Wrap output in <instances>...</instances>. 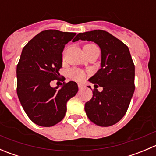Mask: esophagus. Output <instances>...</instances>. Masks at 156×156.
Here are the masks:
<instances>
[{"label": "esophagus", "instance_id": "1", "mask_svg": "<svg viewBox=\"0 0 156 156\" xmlns=\"http://www.w3.org/2000/svg\"><path fill=\"white\" fill-rule=\"evenodd\" d=\"M78 88H79L80 90H81V89H82L83 87H84V86H83V84H80V83H78Z\"/></svg>", "mask_w": 156, "mask_h": 156}]
</instances>
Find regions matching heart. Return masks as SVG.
<instances>
[{
  "label": "heart",
  "instance_id": "1",
  "mask_svg": "<svg viewBox=\"0 0 156 156\" xmlns=\"http://www.w3.org/2000/svg\"><path fill=\"white\" fill-rule=\"evenodd\" d=\"M84 46H88V47H94L95 46L94 44H86ZM68 75L69 78H71L72 79L76 80V81H81V80L84 79L86 76L85 72H84L83 71L80 70L78 69H69L68 72Z\"/></svg>",
  "mask_w": 156,
  "mask_h": 156
}]
</instances>
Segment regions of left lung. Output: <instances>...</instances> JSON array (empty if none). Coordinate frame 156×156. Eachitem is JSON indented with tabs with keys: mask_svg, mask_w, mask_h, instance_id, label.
Masks as SVG:
<instances>
[{
	"mask_svg": "<svg viewBox=\"0 0 156 156\" xmlns=\"http://www.w3.org/2000/svg\"><path fill=\"white\" fill-rule=\"evenodd\" d=\"M78 40L95 42L102 53L101 69L89 79L95 89L91 100L84 105L86 114L97 125L111 126L127 112L135 90V66L129 49L103 30L79 33L73 41ZM99 86L103 87L101 92L97 90Z\"/></svg>",
	"mask_w": 156,
	"mask_h": 156,
	"instance_id": "8db88e82",
	"label": "left lung"
}]
</instances>
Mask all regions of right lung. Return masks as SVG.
<instances>
[{
    "mask_svg": "<svg viewBox=\"0 0 156 156\" xmlns=\"http://www.w3.org/2000/svg\"><path fill=\"white\" fill-rule=\"evenodd\" d=\"M75 34L45 30L23 49L16 67V92L26 115L36 125L51 127L59 123L65 117L68 100L78 92L75 81L63 82L60 88L50 86L51 81L61 80L62 53Z\"/></svg>",
    "mask_w": 156,
    "mask_h": 156,
    "instance_id": "right-lung-1",
    "label": "right lung"
}]
</instances>
